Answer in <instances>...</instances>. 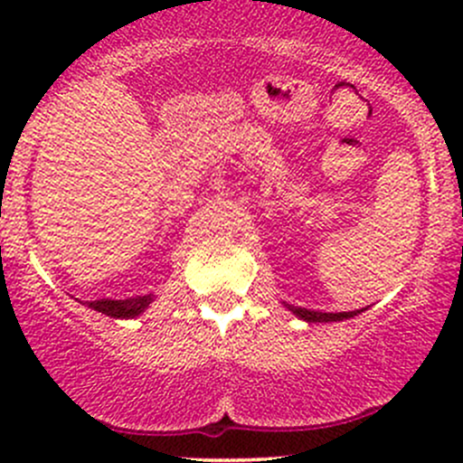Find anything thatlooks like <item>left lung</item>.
Segmentation results:
<instances>
[{
    "label": "left lung",
    "instance_id": "obj_1",
    "mask_svg": "<svg viewBox=\"0 0 463 463\" xmlns=\"http://www.w3.org/2000/svg\"><path fill=\"white\" fill-rule=\"evenodd\" d=\"M298 318L307 320V322H338V320H347L354 318L361 311H343V314H322V311H311V309H302V307H288Z\"/></svg>",
    "mask_w": 463,
    "mask_h": 463
}]
</instances>
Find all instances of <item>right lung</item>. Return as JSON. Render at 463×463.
Returning <instances> with one entry per match:
<instances>
[{"instance_id": "add662e5", "label": "right lung", "mask_w": 463, "mask_h": 463, "mask_svg": "<svg viewBox=\"0 0 463 463\" xmlns=\"http://www.w3.org/2000/svg\"><path fill=\"white\" fill-rule=\"evenodd\" d=\"M152 302V296H137V298H128V300H96L89 302L93 311H100V314L111 316V318H137L141 316L145 309Z\"/></svg>"}]
</instances>
